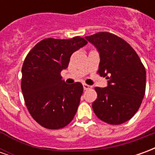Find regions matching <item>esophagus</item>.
Listing matches in <instances>:
<instances>
[{
	"label": "esophagus",
	"mask_w": 155,
	"mask_h": 155,
	"mask_svg": "<svg viewBox=\"0 0 155 155\" xmlns=\"http://www.w3.org/2000/svg\"><path fill=\"white\" fill-rule=\"evenodd\" d=\"M83 88H84V91H88V90H91V89H92V86H91V85H88V84H83Z\"/></svg>",
	"instance_id": "obj_1"
}]
</instances>
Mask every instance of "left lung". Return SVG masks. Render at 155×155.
<instances>
[{"label":"left lung","instance_id":"1","mask_svg":"<svg viewBox=\"0 0 155 155\" xmlns=\"http://www.w3.org/2000/svg\"><path fill=\"white\" fill-rule=\"evenodd\" d=\"M85 39L97 48L101 62L98 73L106 77L105 88L95 87L92 108L96 116L110 124L130 120L141 105L146 71L135 51L126 41L110 32H98Z\"/></svg>","mask_w":155,"mask_h":155}]
</instances>
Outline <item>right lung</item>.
Here are the masks:
<instances>
[{
    "label": "right lung",
    "instance_id": "1",
    "mask_svg": "<svg viewBox=\"0 0 155 155\" xmlns=\"http://www.w3.org/2000/svg\"><path fill=\"white\" fill-rule=\"evenodd\" d=\"M86 44L80 36L44 39L26 55L21 69V91L29 113L44 128L61 129L73 120L83 85L80 82L65 84L61 72L68 67L71 54Z\"/></svg>",
    "mask_w": 155,
    "mask_h": 155
}]
</instances>
